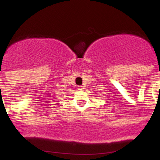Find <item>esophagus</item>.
<instances>
[{
  "label": "esophagus",
  "instance_id": "esophagus-1",
  "mask_svg": "<svg viewBox=\"0 0 160 160\" xmlns=\"http://www.w3.org/2000/svg\"><path fill=\"white\" fill-rule=\"evenodd\" d=\"M78 89L79 90H83V88L82 86H78Z\"/></svg>",
  "mask_w": 160,
  "mask_h": 160
}]
</instances>
